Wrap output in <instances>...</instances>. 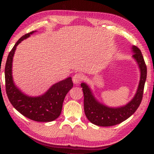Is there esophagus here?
I'll list each match as a JSON object with an SVG mask.
<instances>
[{"instance_id": "1", "label": "esophagus", "mask_w": 154, "mask_h": 154, "mask_svg": "<svg viewBox=\"0 0 154 154\" xmlns=\"http://www.w3.org/2000/svg\"><path fill=\"white\" fill-rule=\"evenodd\" d=\"M83 79V75L82 73H77L72 77V82L75 84H79Z\"/></svg>"}]
</instances>
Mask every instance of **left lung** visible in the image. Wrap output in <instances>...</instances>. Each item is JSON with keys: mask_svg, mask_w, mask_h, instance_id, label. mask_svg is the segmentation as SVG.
Returning <instances> with one entry per match:
<instances>
[{"mask_svg": "<svg viewBox=\"0 0 154 154\" xmlns=\"http://www.w3.org/2000/svg\"><path fill=\"white\" fill-rule=\"evenodd\" d=\"M132 58L136 61L140 71V80L134 97L126 105L117 107H111L100 103L87 83H82L84 96V111L91 123L98 126H111L119 124L133 114L141 103L144 85L147 78V67L140 49L132 45Z\"/></svg>", "mask_w": 154, "mask_h": 154, "instance_id": "1", "label": "left lung"}]
</instances>
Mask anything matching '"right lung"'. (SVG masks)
I'll return each instance as SVG.
<instances>
[{
	"mask_svg": "<svg viewBox=\"0 0 154 154\" xmlns=\"http://www.w3.org/2000/svg\"><path fill=\"white\" fill-rule=\"evenodd\" d=\"M35 32L36 30L32 31L22 36L9 52L5 69L6 92L11 105L24 116L36 122H52L60 116L65 96L73 86L72 78L67 77L54 83L47 92L38 96H28L22 92L15 85L13 79V59L17 46Z\"/></svg>",
	"mask_w": 154,
	"mask_h": 154,
	"instance_id": "obj_1",
	"label": "right lung"
}]
</instances>
